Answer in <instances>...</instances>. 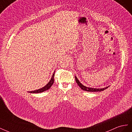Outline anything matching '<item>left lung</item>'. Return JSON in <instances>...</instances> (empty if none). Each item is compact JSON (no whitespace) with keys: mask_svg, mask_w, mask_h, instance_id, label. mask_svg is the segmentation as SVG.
I'll use <instances>...</instances> for the list:
<instances>
[{"mask_svg":"<svg viewBox=\"0 0 132 132\" xmlns=\"http://www.w3.org/2000/svg\"><path fill=\"white\" fill-rule=\"evenodd\" d=\"M75 80H76V82L77 84V85H78L79 87H80L82 90H84V91H88V92H99V91H100L101 92V91H104V89H106V88H107L109 87V86H108V87H106L102 88H91V87H86V86H84V85H82L81 84L76 76H75Z\"/></svg>","mask_w":132,"mask_h":132,"instance_id":"obj_1","label":"left lung"}]
</instances>
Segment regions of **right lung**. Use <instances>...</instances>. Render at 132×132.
Here are the masks:
<instances>
[{"mask_svg":"<svg viewBox=\"0 0 132 132\" xmlns=\"http://www.w3.org/2000/svg\"><path fill=\"white\" fill-rule=\"evenodd\" d=\"M54 76H55V72H54L53 75L51 77V80H50V81L47 83V84L45 85L44 87H43V88L38 89L37 90H35V91H28V92L29 93H41L45 91H47V90L49 89L51 87L52 85H53L54 82Z\"/></svg>","mask_w":132,"mask_h":132,"instance_id":"obj_1","label":"right lung"}]
</instances>
